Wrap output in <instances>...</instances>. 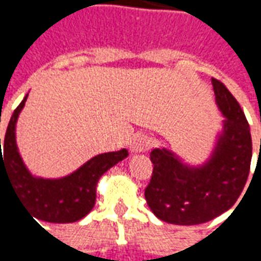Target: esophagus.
<instances>
[{"label":"esophagus","mask_w":261,"mask_h":261,"mask_svg":"<svg viewBox=\"0 0 261 261\" xmlns=\"http://www.w3.org/2000/svg\"><path fill=\"white\" fill-rule=\"evenodd\" d=\"M151 144H152V140L147 134H136L134 138H133V141L130 142L131 152H144V151H147L148 148L151 147Z\"/></svg>","instance_id":"34e87169"}]
</instances>
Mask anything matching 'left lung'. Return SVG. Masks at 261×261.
Instances as JSON below:
<instances>
[{
	"label": "left lung",
	"instance_id": "1",
	"mask_svg": "<svg viewBox=\"0 0 261 261\" xmlns=\"http://www.w3.org/2000/svg\"><path fill=\"white\" fill-rule=\"evenodd\" d=\"M224 128L205 164L190 166L168 151L151 152L152 176L145 200L161 221L198 225L228 211L246 185L252 162V136L246 116L228 88L211 78Z\"/></svg>",
	"mask_w": 261,
	"mask_h": 261
}]
</instances>
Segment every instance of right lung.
Wrapping results in <instances>:
<instances>
[{"instance_id":"1","label":"right lung","mask_w":261,"mask_h":261,"mask_svg":"<svg viewBox=\"0 0 261 261\" xmlns=\"http://www.w3.org/2000/svg\"><path fill=\"white\" fill-rule=\"evenodd\" d=\"M26 99L28 95L15 109L9 120L3 145L4 156L0 138V179L1 173L8 176L20 201L36 219L53 224L80 221L95 205L99 179L105 172L127 158L128 151L120 149L117 152L99 153L75 172L60 179H43L33 176L20 158L15 137L16 121Z\"/></svg>"}]
</instances>
